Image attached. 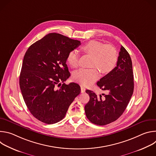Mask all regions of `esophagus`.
Listing matches in <instances>:
<instances>
[{"mask_svg": "<svg viewBox=\"0 0 156 156\" xmlns=\"http://www.w3.org/2000/svg\"><path fill=\"white\" fill-rule=\"evenodd\" d=\"M86 91V88L84 87H83V86H81V92L83 93H84Z\"/></svg>", "mask_w": 156, "mask_h": 156, "instance_id": "34e87169", "label": "esophagus"}]
</instances>
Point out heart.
<instances>
[{"mask_svg": "<svg viewBox=\"0 0 156 156\" xmlns=\"http://www.w3.org/2000/svg\"><path fill=\"white\" fill-rule=\"evenodd\" d=\"M82 50L93 56L91 62L93 67L80 69L73 75L74 80L83 85H90L99 78L100 73L98 68L104 73H108L115 67L117 62V52L112 45H104L100 41L91 40L84 44ZM78 51L75 49L70 51L67 56L69 64L75 68L78 65Z\"/></svg>", "mask_w": 156, "mask_h": 156, "instance_id": "obj_1", "label": "heart"}]
</instances>
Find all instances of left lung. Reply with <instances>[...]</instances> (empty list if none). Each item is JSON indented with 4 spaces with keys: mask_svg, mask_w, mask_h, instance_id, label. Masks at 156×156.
<instances>
[{
    "mask_svg": "<svg viewBox=\"0 0 156 156\" xmlns=\"http://www.w3.org/2000/svg\"><path fill=\"white\" fill-rule=\"evenodd\" d=\"M106 94L97 96L87 90L90 101L84 107L87 118L98 125H105L117 120L126 109L134 90L132 62L122 46L117 66L97 83Z\"/></svg>",
    "mask_w": 156,
    "mask_h": 156,
    "instance_id": "obj_1",
    "label": "left lung"
}]
</instances>
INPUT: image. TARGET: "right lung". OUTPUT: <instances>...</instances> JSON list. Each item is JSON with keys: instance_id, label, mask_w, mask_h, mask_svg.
Segmentation results:
<instances>
[{"instance_id": "add662e5", "label": "right lung", "mask_w": 156, "mask_h": 156, "mask_svg": "<svg viewBox=\"0 0 156 156\" xmlns=\"http://www.w3.org/2000/svg\"><path fill=\"white\" fill-rule=\"evenodd\" d=\"M81 44L78 40L49 33L26 52L20 75V86L31 114L39 121L54 124L62 120L80 93L79 84L63 83L70 76L66 64L69 53Z\"/></svg>"}]
</instances>
